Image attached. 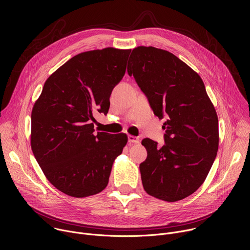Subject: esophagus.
<instances>
[{"instance_id": "obj_1", "label": "esophagus", "mask_w": 250, "mask_h": 250, "mask_svg": "<svg viewBox=\"0 0 250 250\" xmlns=\"http://www.w3.org/2000/svg\"><path fill=\"white\" fill-rule=\"evenodd\" d=\"M128 142L129 144H139L140 140L137 136L134 135H128Z\"/></svg>"}]
</instances>
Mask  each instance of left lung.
I'll return each instance as SVG.
<instances>
[{
  "label": "left lung",
  "mask_w": 250,
  "mask_h": 250,
  "mask_svg": "<svg viewBox=\"0 0 250 250\" xmlns=\"http://www.w3.org/2000/svg\"><path fill=\"white\" fill-rule=\"evenodd\" d=\"M133 76L159 119L165 145L145 138L147 158L139 165L146 192L180 201L204 183L219 149V120L200 75L167 50L137 46L128 60Z\"/></svg>",
  "instance_id": "8db88e82"
}]
</instances>
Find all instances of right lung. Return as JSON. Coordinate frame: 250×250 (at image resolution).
<instances>
[{
	"instance_id": "1",
	"label": "right lung",
	"mask_w": 250,
	"mask_h": 250,
	"mask_svg": "<svg viewBox=\"0 0 250 250\" xmlns=\"http://www.w3.org/2000/svg\"><path fill=\"white\" fill-rule=\"evenodd\" d=\"M131 49L106 47L79 53L45 81L31 112L30 146L47 180L60 192L85 198L109 183L125 133H94V114H108Z\"/></svg>"
}]
</instances>
